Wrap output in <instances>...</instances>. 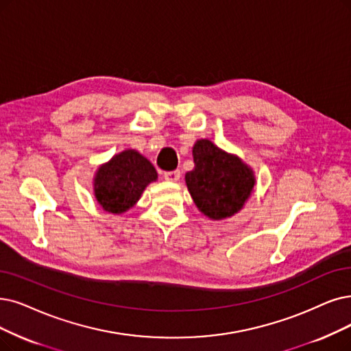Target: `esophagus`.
<instances>
[{
	"label": "esophagus",
	"instance_id": "obj_1",
	"mask_svg": "<svg viewBox=\"0 0 351 351\" xmlns=\"http://www.w3.org/2000/svg\"><path fill=\"white\" fill-rule=\"evenodd\" d=\"M180 170H174V171H165L164 173V178L167 180V181H177V180H180Z\"/></svg>",
	"mask_w": 351,
	"mask_h": 351
}]
</instances>
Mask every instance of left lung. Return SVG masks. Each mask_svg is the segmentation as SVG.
Segmentation results:
<instances>
[{
    "label": "left lung",
    "mask_w": 351,
    "mask_h": 351,
    "mask_svg": "<svg viewBox=\"0 0 351 351\" xmlns=\"http://www.w3.org/2000/svg\"><path fill=\"white\" fill-rule=\"evenodd\" d=\"M193 158L194 170L186 174V183L200 212L215 220L239 212L255 186L250 168L208 139L194 144Z\"/></svg>",
    "instance_id": "left-lung-1"
}]
</instances>
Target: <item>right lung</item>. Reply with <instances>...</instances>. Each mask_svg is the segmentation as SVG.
Returning <instances> with one entry per match:
<instances>
[{
	"label": "right lung",
	"mask_w": 351,
	"mask_h": 351,
	"mask_svg": "<svg viewBox=\"0 0 351 351\" xmlns=\"http://www.w3.org/2000/svg\"><path fill=\"white\" fill-rule=\"evenodd\" d=\"M157 180V171L141 154L127 149L102 165L95 177V195L110 213H123L141 197L144 189Z\"/></svg>",
	"instance_id": "add662e5"
}]
</instances>
